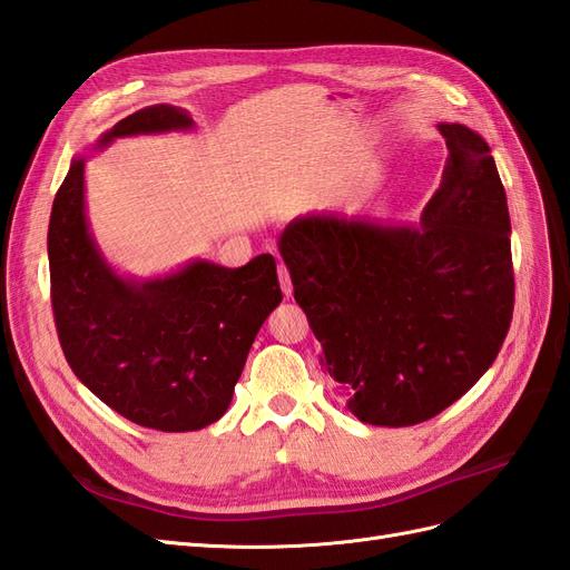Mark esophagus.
<instances>
[{"mask_svg":"<svg viewBox=\"0 0 570 570\" xmlns=\"http://www.w3.org/2000/svg\"><path fill=\"white\" fill-rule=\"evenodd\" d=\"M278 275H281V287H283V295L292 297V281H289V271L281 264L278 266Z\"/></svg>","mask_w":570,"mask_h":570,"instance_id":"1","label":"esophagus"}]
</instances>
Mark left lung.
Segmentation results:
<instances>
[{"label": "left lung", "mask_w": 570, "mask_h": 570, "mask_svg": "<svg viewBox=\"0 0 570 570\" xmlns=\"http://www.w3.org/2000/svg\"><path fill=\"white\" fill-rule=\"evenodd\" d=\"M438 130L450 159L419 226L316 212L278 237L321 368L361 423L438 416L492 366L511 325V220L492 151L469 126Z\"/></svg>", "instance_id": "8db88e82"}]
</instances>
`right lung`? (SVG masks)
I'll return each mask as SVG.
<instances>
[{
	"label": "right lung",
	"instance_id": "right-lung-1",
	"mask_svg": "<svg viewBox=\"0 0 570 570\" xmlns=\"http://www.w3.org/2000/svg\"><path fill=\"white\" fill-rule=\"evenodd\" d=\"M195 128L185 109L157 105L130 114L99 137ZM78 154L51 206L47 254L61 350L80 383L128 421L189 433L228 411L252 342L283 302L275 258L258 254L226 268L193 258L154 278L118 273L101 254L85 204Z\"/></svg>",
	"mask_w": 570,
	"mask_h": 570
}]
</instances>
